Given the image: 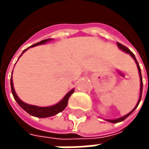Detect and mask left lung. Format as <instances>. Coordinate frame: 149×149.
<instances>
[{
	"mask_svg": "<svg viewBox=\"0 0 149 149\" xmlns=\"http://www.w3.org/2000/svg\"><path fill=\"white\" fill-rule=\"evenodd\" d=\"M117 46H118L119 48H120V49H121V50H123L124 52H127V53H128V54H130V56H131L132 58L134 59V61H136V65H137V68H138V71H139V75H140V80H141V94H140V98H139V100H138L137 104H136V105L135 106V108L133 109L132 110L131 112H129V113H128L127 115L124 116H122V117H120V118H118V119H115V120H108L107 119L106 120L107 121L109 122H111V123H118V122H120V121H123L124 120H125V119L128 117V116H130L132 114V112H133L136 108H137L138 104H140V101H141V96H142V90H143V81H142V76H141V68H140V65H139V64H138L137 61H136V57H135L134 54L132 53V52L129 50V49L127 48V47H125V45H121L120 43H118L117 42Z\"/></svg>",
	"mask_w": 149,
	"mask_h": 149,
	"instance_id": "1",
	"label": "left lung"
}]
</instances>
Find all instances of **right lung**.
Instances as JSON below:
<instances>
[{
	"mask_svg": "<svg viewBox=\"0 0 149 149\" xmlns=\"http://www.w3.org/2000/svg\"><path fill=\"white\" fill-rule=\"evenodd\" d=\"M51 39H46L43 40L37 43V44H34L33 45H31L30 47H34V46L40 45H42V44H45L47 41H49ZM30 47H29L26 49H24L23 52L21 53V55L24 53L28 49H29ZM10 84H11V90L12 93H13V96L14 97L15 100L17 102V104L20 105V106L23 109L27 112L29 114L33 116H37V117H39V118H45V117H49V116H52L56 115L59 112H62L63 110L65 109L67 104H68V101L69 97L71 96L72 94L74 93V89H72L70 92H68V93L66 94L65 96V97L62 99L59 103H57L55 105H52V106L49 107H38L36 106V105H32V104H28L24 103L22 100H20V98L17 97V95L16 93V92L14 90V87H13V79L10 80Z\"/></svg>",
	"mask_w": 149,
	"mask_h": 149,
	"instance_id": "right-lung-1",
	"label": "right lung"
}]
</instances>
